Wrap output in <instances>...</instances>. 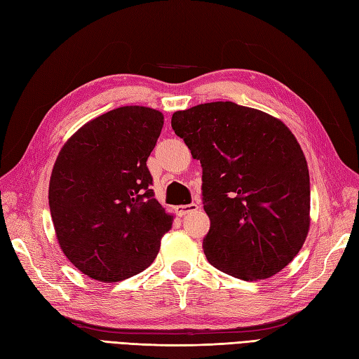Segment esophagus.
<instances>
[{
	"label": "esophagus",
	"instance_id": "obj_1",
	"mask_svg": "<svg viewBox=\"0 0 359 359\" xmlns=\"http://www.w3.org/2000/svg\"><path fill=\"white\" fill-rule=\"evenodd\" d=\"M198 209V205L197 203H191V205H180V206H176V214L179 217H183L187 215L189 212H192V210H197Z\"/></svg>",
	"mask_w": 359,
	"mask_h": 359
}]
</instances>
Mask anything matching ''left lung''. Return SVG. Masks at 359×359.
Masks as SVG:
<instances>
[{"mask_svg":"<svg viewBox=\"0 0 359 359\" xmlns=\"http://www.w3.org/2000/svg\"><path fill=\"white\" fill-rule=\"evenodd\" d=\"M171 127L203 168L208 261L243 280L287 267L311 222L308 163L290 128L232 101L177 110Z\"/></svg>","mask_w":359,"mask_h":359,"instance_id":"obj_1","label":"left lung"}]
</instances>
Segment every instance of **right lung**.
I'll return each instance as SVG.
<instances>
[{"mask_svg":"<svg viewBox=\"0 0 359 359\" xmlns=\"http://www.w3.org/2000/svg\"><path fill=\"white\" fill-rule=\"evenodd\" d=\"M162 126L156 109H114L80 127L54 162V231L69 262L90 279L110 283L141 273L172 226L147 168Z\"/></svg>","mask_w":359,"mask_h":359,"instance_id":"1","label":"right lung"}]
</instances>
